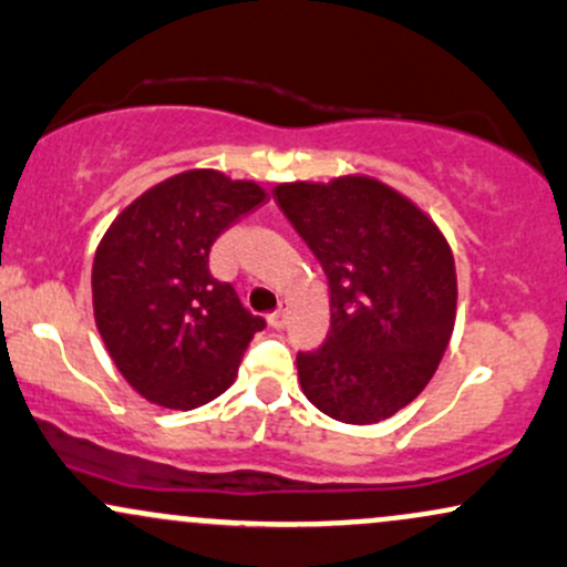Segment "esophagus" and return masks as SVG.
<instances>
[{
	"label": "esophagus",
	"mask_w": 567,
	"mask_h": 567,
	"mask_svg": "<svg viewBox=\"0 0 567 567\" xmlns=\"http://www.w3.org/2000/svg\"><path fill=\"white\" fill-rule=\"evenodd\" d=\"M285 322H288V309H277L275 315H269V324L271 328H285Z\"/></svg>",
	"instance_id": "obj_1"
}]
</instances>
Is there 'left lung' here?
Segmentation results:
<instances>
[{
  "instance_id": "8db88e82",
  "label": "left lung",
  "mask_w": 567,
  "mask_h": 567,
  "mask_svg": "<svg viewBox=\"0 0 567 567\" xmlns=\"http://www.w3.org/2000/svg\"><path fill=\"white\" fill-rule=\"evenodd\" d=\"M275 197L330 285L328 341L296 360L306 400L343 424H379L424 392L451 343V245L415 202L370 175L292 181Z\"/></svg>"
}]
</instances>
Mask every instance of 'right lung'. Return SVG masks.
Masks as SVG:
<instances>
[{"mask_svg":"<svg viewBox=\"0 0 567 567\" xmlns=\"http://www.w3.org/2000/svg\"><path fill=\"white\" fill-rule=\"evenodd\" d=\"M261 202L256 181L186 171L130 202L103 234L93 261L97 333L154 405L194 410L216 400L264 330L231 285L210 275L213 243Z\"/></svg>","mask_w":567,"mask_h":567,"instance_id":"add662e5","label":"right lung"}]
</instances>
